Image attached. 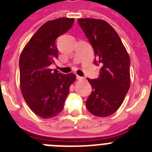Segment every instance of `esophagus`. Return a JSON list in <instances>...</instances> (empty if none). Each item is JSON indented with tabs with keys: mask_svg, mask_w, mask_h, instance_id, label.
<instances>
[{
	"mask_svg": "<svg viewBox=\"0 0 152 152\" xmlns=\"http://www.w3.org/2000/svg\"><path fill=\"white\" fill-rule=\"evenodd\" d=\"M76 79L78 80H84V79L83 78V77H81V76H76Z\"/></svg>",
	"mask_w": 152,
	"mask_h": 152,
	"instance_id": "1",
	"label": "esophagus"
}]
</instances>
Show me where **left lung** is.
<instances>
[{
  "instance_id": "8db88e82",
  "label": "left lung",
  "mask_w": 152,
  "mask_h": 152,
  "mask_svg": "<svg viewBox=\"0 0 152 152\" xmlns=\"http://www.w3.org/2000/svg\"><path fill=\"white\" fill-rule=\"evenodd\" d=\"M77 22L93 47L94 62L101 67L97 79H87L93 90L86 106L94 115L107 117L119 109L129 91V56L118 33L107 22L90 18Z\"/></svg>"
}]
</instances>
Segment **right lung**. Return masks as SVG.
<instances>
[{"label":"right lung","instance_id":"obj_1","mask_svg":"<svg viewBox=\"0 0 152 152\" xmlns=\"http://www.w3.org/2000/svg\"><path fill=\"white\" fill-rule=\"evenodd\" d=\"M72 18L44 23L26 44L19 58L20 88L25 101L37 115L50 119L61 112L76 75L50 69L58 58L55 40L70 29Z\"/></svg>","mask_w":152,"mask_h":152}]
</instances>
